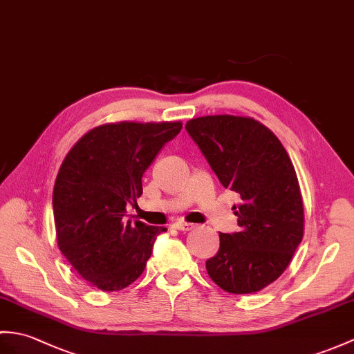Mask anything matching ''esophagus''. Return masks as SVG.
<instances>
[{"instance_id":"1","label":"esophagus","mask_w":354,"mask_h":354,"mask_svg":"<svg viewBox=\"0 0 354 354\" xmlns=\"http://www.w3.org/2000/svg\"><path fill=\"white\" fill-rule=\"evenodd\" d=\"M178 231H183V232H188V231H193V229L196 227V225L193 223H187V221H178V223L175 225Z\"/></svg>"}]
</instances>
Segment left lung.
<instances>
[{
    "label": "left lung",
    "mask_w": 354,
    "mask_h": 354,
    "mask_svg": "<svg viewBox=\"0 0 354 354\" xmlns=\"http://www.w3.org/2000/svg\"><path fill=\"white\" fill-rule=\"evenodd\" d=\"M185 129L225 188L240 194L234 207L240 232L220 234L207 261L209 277L231 294L258 292L281 276L305 231L297 174L274 133L259 120L231 114L202 116Z\"/></svg>",
    "instance_id": "left-lung-1"
}]
</instances>
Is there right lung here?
Instances as JSON below:
<instances>
[{"label":"right lung","instance_id":"right-lung-1","mask_svg":"<svg viewBox=\"0 0 354 354\" xmlns=\"http://www.w3.org/2000/svg\"><path fill=\"white\" fill-rule=\"evenodd\" d=\"M183 123L116 122L90 129L66 155L53 193L57 244L88 283L120 291L142 276L166 227L125 218L142 178Z\"/></svg>","mask_w":354,"mask_h":354}]
</instances>
